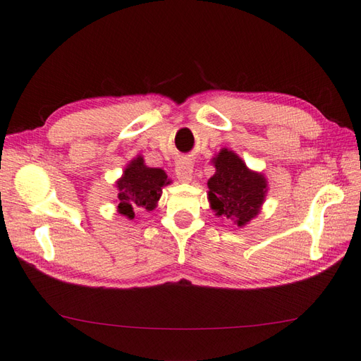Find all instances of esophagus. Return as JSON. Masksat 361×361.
<instances>
[{"mask_svg":"<svg viewBox=\"0 0 361 361\" xmlns=\"http://www.w3.org/2000/svg\"><path fill=\"white\" fill-rule=\"evenodd\" d=\"M175 175L180 183H190L192 181V175H193V168L190 160L184 159L177 164V169H175Z\"/></svg>","mask_w":361,"mask_h":361,"instance_id":"obj_1","label":"esophagus"}]
</instances>
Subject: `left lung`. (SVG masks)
I'll use <instances>...</instances> for the list:
<instances>
[{
  "instance_id": "obj_1",
  "label": "left lung",
  "mask_w": 361,
  "mask_h": 361,
  "mask_svg": "<svg viewBox=\"0 0 361 361\" xmlns=\"http://www.w3.org/2000/svg\"><path fill=\"white\" fill-rule=\"evenodd\" d=\"M212 163L215 173L207 181L210 209L215 216L230 219L238 227L247 226L259 215L269 181L262 172L248 169L241 157L227 147H223Z\"/></svg>"
}]
</instances>
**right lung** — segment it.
<instances>
[{
    "instance_id": "right-lung-1",
    "label": "right lung",
    "mask_w": 361,
    "mask_h": 361,
    "mask_svg": "<svg viewBox=\"0 0 361 361\" xmlns=\"http://www.w3.org/2000/svg\"><path fill=\"white\" fill-rule=\"evenodd\" d=\"M171 184L168 175L160 168H147L142 155H137L114 186L117 188V212L128 219L135 218V212H151L159 204L163 188Z\"/></svg>"
}]
</instances>
